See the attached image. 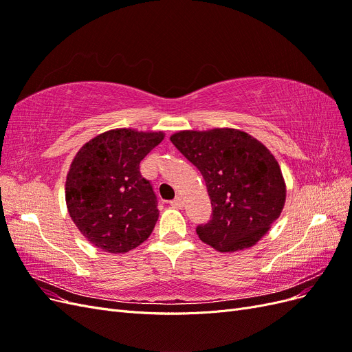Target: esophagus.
Listing matches in <instances>:
<instances>
[{
    "label": "esophagus",
    "instance_id": "obj_1",
    "mask_svg": "<svg viewBox=\"0 0 352 352\" xmlns=\"http://www.w3.org/2000/svg\"><path fill=\"white\" fill-rule=\"evenodd\" d=\"M170 206L175 207V208H182L184 207V199L180 195H177L173 201H170Z\"/></svg>",
    "mask_w": 352,
    "mask_h": 352
}]
</instances>
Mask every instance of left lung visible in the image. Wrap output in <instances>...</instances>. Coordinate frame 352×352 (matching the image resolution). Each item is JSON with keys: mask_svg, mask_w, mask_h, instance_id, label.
I'll use <instances>...</instances> for the list:
<instances>
[{"mask_svg": "<svg viewBox=\"0 0 352 352\" xmlns=\"http://www.w3.org/2000/svg\"><path fill=\"white\" fill-rule=\"evenodd\" d=\"M170 141L206 180L212 217L197 228L199 239L220 252L257 243L279 219L286 199L274 155L254 136L230 127L180 131Z\"/></svg>", "mask_w": 352, "mask_h": 352, "instance_id": "obj_1", "label": "left lung"}]
</instances>
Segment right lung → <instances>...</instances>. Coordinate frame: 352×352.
Wrapping results in <instances>:
<instances>
[{
	"mask_svg": "<svg viewBox=\"0 0 352 352\" xmlns=\"http://www.w3.org/2000/svg\"><path fill=\"white\" fill-rule=\"evenodd\" d=\"M163 140V132L111 129L74 155L66 179L67 211L94 247L123 254L151 235L157 197L140 163Z\"/></svg>",
	"mask_w": 352,
	"mask_h": 352,
	"instance_id": "right-lung-1",
	"label": "right lung"
}]
</instances>
